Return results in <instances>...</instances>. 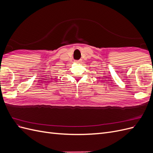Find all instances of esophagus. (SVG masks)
Returning <instances> with one entry per match:
<instances>
[{
	"instance_id": "1",
	"label": "esophagus",
	"mask_w": 153,
	"mask_h": 153,
	"mask_svg": "<svg viewBox=\"0 0 153 153\" xmlns=\"http://www.w3.org/2000/svg\"><path fill=\"white\" fill-rule=\"evenodd\" d=\"M75 62L76 63H80V62H82V60L80 59V60H78V61H75Z\"/></svg>"
}]
</instances>
